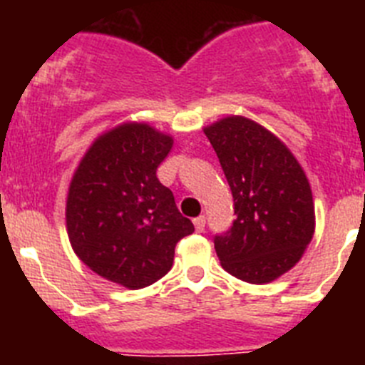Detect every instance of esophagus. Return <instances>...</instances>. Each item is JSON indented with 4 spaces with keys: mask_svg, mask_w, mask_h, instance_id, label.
<instances>
[{
    "mask_svg": "<svg viewBox=\"0 0 365 365\" xmlns=\"http://www.w3.org/2000/svg\"><path fill=\"white\" fill-rule=\"evenodd\" d=\"M193 225H195V230H197V232L205 230V225H206V217H205V215H199V217L193 219Z\"/></svg>",
    "mask_w": 365,
    "mask_h": 365,
    "instance_id": "1",
    "label": "esophagus"
}]
</instances>
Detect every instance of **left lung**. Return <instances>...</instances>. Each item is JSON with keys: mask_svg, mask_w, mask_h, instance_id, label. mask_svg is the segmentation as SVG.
I'll use <instances>...</instances> for the list:
<instances>
[{"mask_svg": "<svg viewBox=\"0 0 365 365\" xmlns=\"http://www.w3.org/2000/svg\"><path fill=\"white\" fill-rule=\"evenodd\" d=\"M234 197L230 230L215 235L221 267L247 283H270L302 259L314 235L309 179L272 131L241 115L206 125Z\"/></svg>", "mask_w": 365, "mask_h": 365, "instance_id": "obj_1", "label": "left lung"}]
</instances>
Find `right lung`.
Masks as SVG:
<instances>
[{
  "label": "right lung",
  "instance_id": "1",
  "mask_svg": "<svg viewBox=\"0 0 365 365\" xmlns=\"http://www.w3.org/2000/svg\"><path fill=\"white\" fill-rule=\"evenodd\" d=\"M173 137L146 122H122L95 138L71 179L67 235L95 274L143 289L173 265L175 245L193 232L157 168Z\"/></svg>",
  "mask_w": 365,
  "mask_h": 365
}]
</instances>
